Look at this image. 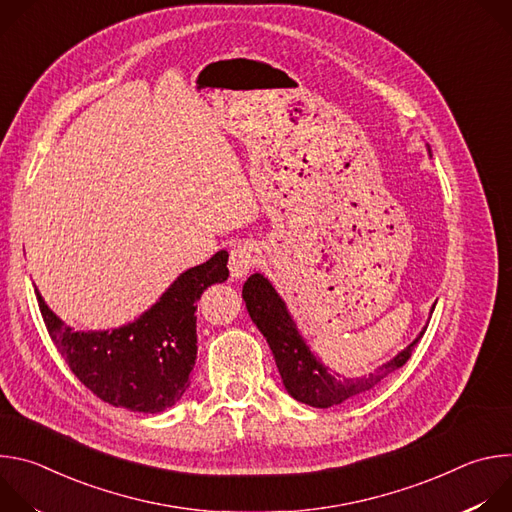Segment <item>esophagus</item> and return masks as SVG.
<instances>
[{
  "instance_id": "1",
  "label": "esophagus",
  "mask_w": 512,
  "mask_h": 512,
  "mask_svg": "<svg viewBox=\"0 0 512 512\" xmlns=\"http://www.w3.org/2000/svg\"><path fill=\"white\" fill-rule=\"evenodd\" d=\"M255 261H257V247L253 243L237 245L229 257V269H231L233 279L247 277V273L255 265Z\"/></svg>"
}]
</instances>
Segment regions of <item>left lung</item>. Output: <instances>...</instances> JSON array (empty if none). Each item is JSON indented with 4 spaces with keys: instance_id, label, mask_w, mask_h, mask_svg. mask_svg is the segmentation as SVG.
<instances>
[{
    "instance_id": "8db88e82",
    "label": "left lung",
    "mask_w": 512,
    "mask_h": 512,
    "mask_svg": "<svg viewBox=\"0 0 512 512\" xmlns=\"http://www.w3.org/2000/svg\"><path fill=\"white\" fill-rule=\"evenodd\" d=\"M427 145V143H425ZM427 152L431 154L429 145ZM243 300L253 324L265 336L275 364L279 369L285 391L300 403H306L316 409H328L344 401H352L364 393L373 391L381 385L393 371L401 369L409 360L411 350L421 340L427 330V324L417 334V338L397 352L391 360L379 364V367L360 377H344L332 371L320 360V356L304 340L294 316L289 314L287 304L277 294L273 283L261 275L253 273L243 285ZM435 304L429 314H433Z\"/></svg>"
}]
</instances>
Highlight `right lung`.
<instances>
[{"mask_svg": "<svg viewBox=\"0 0 512 512\" xmlns=\"http://www.w3.org/2000/svg\"><path fill=\"white\" fill-rule=\"evenodd\" d=\"M229 253L180 273L135 320L111 330L66 326L36 289L38 306L70 371L99 399L137 413H160L190 387L196 364V302L212 283L229 277Z\"/></svg>", "mask_w": 512, "mask_h": 512, "instance_id": "right-lung-1", "label": "right lung"}]
</instances>
